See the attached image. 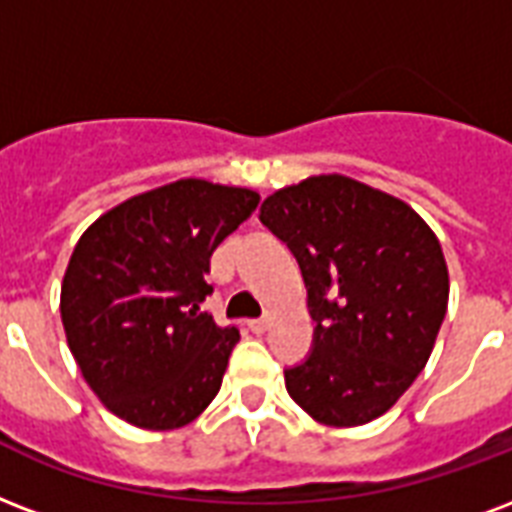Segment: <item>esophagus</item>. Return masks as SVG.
Returning a JSON list of instances; mask_svg holds the SVG:
<instances>
[{"mask_svg":"<svg viewBox=\"0 0 512 512\" xmlns=\"http://www.w3.org/2000/svg\"><path fill=\"white\" fill-rule=\"evenodd\" d=\"M268 327H271V319H268V317L249 319V330H252V333H265Z\"/></svg>","mask_w":512,"mask_h":512,"instance_id":"obj_1","label":"esophagus"}]
</instances>
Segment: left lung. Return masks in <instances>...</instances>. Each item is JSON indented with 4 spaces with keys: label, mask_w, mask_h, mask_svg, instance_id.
Instances as JSON below:
<instances>
[{
    "label": "left lung",
    "mask_w": 512,
    "mask_h": 512,
    "mask_svg": "<svg viewBox=\"0 0 512 512\" xmlns=\"http://www.w3.org/2000/svg\"><path fill=\"white\" fill-rule=\"evenodd\" d=\"M260 222L290 247L317 322L287 392L327 427H360L403 397L427 365L448 308L438 236L411 206L343 174L282 187Z\"/></svg>",
    "instance_id": "obj_1"
}]
</instances>
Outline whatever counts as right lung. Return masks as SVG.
Wrapping results in <instances>:
<instances>
[{"label": "right lung", "instance_id": "add662e5", "mask_svg": "<svg viewBox=\"0 0 512 512\" xmlns=\"http://www.w3.org/2000/svg\"><path fill=\"white\" fill-rule=\"evenodd\" d=\"M260 204L247 187L177 179L134 195L85 230L61 284V322L80 373L109 411L177 429L220 392L236 327L201 303L212 252Z\"/></svg>", "mask_w": 512, "mask_h": 512}]
</instances>
